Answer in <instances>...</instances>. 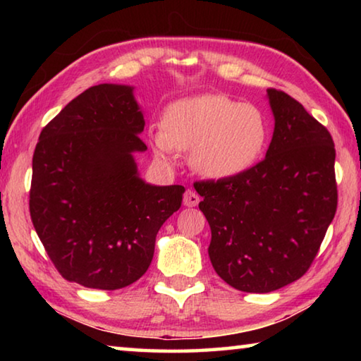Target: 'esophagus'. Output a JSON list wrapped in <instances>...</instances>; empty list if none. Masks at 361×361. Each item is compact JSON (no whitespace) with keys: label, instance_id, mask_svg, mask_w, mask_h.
I'll use <instances>...</instances> for the list:
<instances>
[{"label":"esophagus","instance_id":"obj_1","mask_svg":"<svg viewBox=\"0 0 361 361\" xmlns=\"http://www.w3.org/2000/svg\"><path fill=\"white\" fill-rule=\"evenodd\" d=\"M199 200H200L199 195L194 191H191V189H188V191L185 192V197H183V204H185L186 207H195L199 204Z\"/></svg>","mask_w":361,"mask_h":361}]
</instances>
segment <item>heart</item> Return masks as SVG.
I'll use <instances>...</instances> for the list:
<instances>
[{"instance_id":"heart-1","label":"heart","mask_w":361,"mask_h":361,"mask_svg":"<svg viewBox=\"0 0 361 361\" xmlns=\"http://www.w3.org/2000/svg\"><path fill=\"white\" fill-rule=\"evenodd\" d=\"M164 130L154 133V146L164 157L191 151V164L213 180L232 178L252 169L267 145L264 113L252 103H239L224 94L188 97L164 113Z\"/></svg>"}]
</instances>
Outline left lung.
I'll return each mask as SVG.
<instances>
[{"label": "left lung", "mask_w": 361, "mask_h": 361, "mask_svg": "<svg viewBox=\"0 0 361 361\" xmlns=\"http://www.w3.org/2000/svg\"><path fill=\"white\" fill-rule=\"evenodd\" d=\"M276 127L266 157L247 172L195 181L212 229L209 256L226 283L269 293L301 279L338 209L336 149L301 103L267 89Z\"/></svg>", "instance_id": "8db88e82"}]
</instances>
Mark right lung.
Here are the masks:
<instances>
[{
    "label": "right lung",
    "mask_w": 361,
    "mask_h": 361,
    "mask_svg": "<svg viewBox=\"0 0 361 361\" xmlns=\"http://www.w3.org/2000/svg\"><path fill=\"white\" fill-rule=\"evenodd\" d=\"M143 113L133 87L99 84L41 130L33 154L30 216L60 276L87 288L119 290L148 271L156 235L181 207V185L152 186L133 152Z\"/></svg>",
    "instance_id": "right-lung-1"
}]
</instances>
